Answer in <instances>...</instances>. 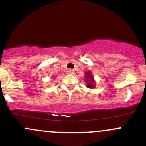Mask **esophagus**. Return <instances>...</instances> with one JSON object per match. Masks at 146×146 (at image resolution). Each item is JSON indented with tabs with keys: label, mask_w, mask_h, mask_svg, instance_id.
Returning a JSON list of instances; mask_svg holds the SVG:
<instances>
[{
	"label": "esophagus",
	"mask_w": 146,
	"mask_h": 146,
	"mask_svg": "<svg viewBox=\"0 0 146 146\" xmlns=\"http://www.w3.org/2000/svg\"><path fill=\"white\" fill-rule=\"evenodd\" d=\"M66 73H67L68 74H73V73H74V72H73V70H72L71 69H68V70L66 71Z\"/></svg>",
	"instance_id": "esophagus-1"
}]
</instances>
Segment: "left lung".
Segmentation results:
<instances>
[{
    "instance_id": "left-lung-1",
    "label": "left lung",
    "mask_w": 146,
    "mask_h": 146,
    "mask_svg": "<svg viewBox=\"0 0 146 146\" xmlns=\"http://www.w3.org/2000/svg\"><path fill=\"white\" fill-rule=\"evenodd\" d=\"M85 77L86 78V80H85V82H87V87L89 88H95V81L93 80V77L91 75L90 72H87L85 73Z\"/></svg>"
}]
</instances>
